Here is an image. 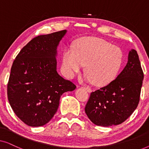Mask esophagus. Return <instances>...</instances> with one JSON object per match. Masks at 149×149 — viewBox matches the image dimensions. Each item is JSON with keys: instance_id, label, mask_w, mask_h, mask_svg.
<instances>
[{"instance_id": "obj_1", "label": "esophagus", "mask_w": 149, "mask_h": 149, "mask_svg": "<svg viewBox=\"0 0 149 149\" xmlns=\"http://www.w3.org/2000/svg\"><path fill=\"white\" fill-rule=\"evenodd\" d=\"M83 88H84V89H85V90H86L88 93L91 92V89L90 87H83Z\"/></svg>"}]
</instances>
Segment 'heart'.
<instances>
[{
  "label": "heart",
  "mask_w": 149,
  "mask_h": 149,
  "mask_svg": "<svg viewBox=\"0 0 149 149\" xmlns=\"http://www.w3.org/2000/svg\"><path fill=\"white\" fill-rule=\"evenodd\" d=\"M123 61L119 47L101 38L85 37L78 40L74 49L68 47L65 50L62 68L66 75L72 77L85 65L87 80L104 86L117 78Z\"/></svg>",
  "instance_id": "heart-1"
}]
</instances>
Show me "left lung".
Wrapping results in <instances>:
<instances>
[{"instance_id":"obj_1","label":"left lung","mask_w":149,"mask_h":149,"mask_svg":"<svg viewBox=\"0 0 149 149\" xmlns=\"http://www.w3.org/2000/svg\"><path fill=\"white\" fill-rule=\"evenodd\" d=\"M144 73L137 52L132 49L127 64L113 82L91 93L85 111L96 125L121 124L134 113L140 101Z\"/></svg>"}]
</instances>
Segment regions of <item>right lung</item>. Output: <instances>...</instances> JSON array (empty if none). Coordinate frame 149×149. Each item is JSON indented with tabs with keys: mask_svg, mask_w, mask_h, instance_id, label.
<instances>
[{
	"mask_svg": "<svg viewBox=\"0 0 149 149\" xmlns=\"http://www.w3.org/2000/svg\"><path fill=\"white\" fill-rule=\"evenodd\" d=\"M66 30L36 36L13 61L7 97L16 116L26 125L47 123L58 111L61 95L76 88L57 72V47Z\"/></svg>",
	"mask_w": 149,
	"mask_h": 149,
	"instance_id": "1",
	"label": "right lung"
}]
</instances>
